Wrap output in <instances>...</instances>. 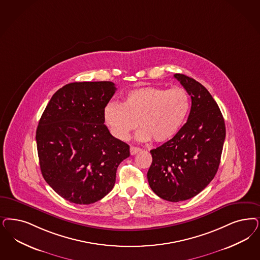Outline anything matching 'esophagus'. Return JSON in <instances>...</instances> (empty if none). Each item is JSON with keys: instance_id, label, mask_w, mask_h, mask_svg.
<instances>
[{"instance_id": "1", "label": "esophagus", "mask_w": 260, "mask_h": 260, "mask_svg": "<svg viewBox=\"0 0 260 260\" xmlns=\"http://www.w3.org/2000/svg\"><path fill=\"white\" fill-rule=\"evenodd\" d=\"M129 151H131V154H132V155H134V154H136L137 152H140V151H141V149H140V148H137V147H134V146H132V147H131V149H129Z\"/></svg>"}]
</instances>
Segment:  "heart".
I'll list each match as a JSON object with an SVG mask.
<instances>
[{
	"label": "heart",
	"mask_w": 260,
	"mask_h": 260,
	"mask_svg": "<svg viewBox=\"0 0 260 260\" xmlns=\"http://www.w3.org/2000/svg\"><path fill=\"white\" fill-rule=\"evenodd\" d=\"M190 99L180 87L165 89L145 86L131 90L124 103L111 102L104 111L105 122L111 135L125 140L137 125L136 137L140 141L153 139L164 143L177 135L188 115Z\"/></svg>",
	"instance_id": "heart-1"
}]
</instances>
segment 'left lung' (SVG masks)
Segmentation results:
<instances>
[{
    "label": "left lung",
    "mask_w": 260,
    "mask_h": 260,
    "mask_svg": "<svg viewBox=\"0 0 260 260\" xmlns=\"http://www.w3.org/2000/svg\"><path fill=\"white\" fill-rule=\"evenodd\" d=\"M174 77L191 97L188 120L171 140L151 151L147 178L158 197L177 203L196 196L214 178L225 125L220 108L204 85L182 74Z\"/></svg>",
    "instance_id": "1"
}]
</instances>
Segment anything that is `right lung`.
<instances>
[{
  "mask_svg": "<svg viewBox=\"0 0 260 260\" xmlns=\"http://www.w3.org/2000/svg\"><path fill=\"white\" fill-rule=\"evenodd\" d=\"M116 91L111 81L72 82L57 90L36 129L40 169L63 199L90 205L108 195L129 146L110 135L104 111Z\"/></svg>",
  "mask_w": 260,
  "mask_h": 260,
  "instance_id": "add662e5",
  "label": "right lung"
}]
</instances>
